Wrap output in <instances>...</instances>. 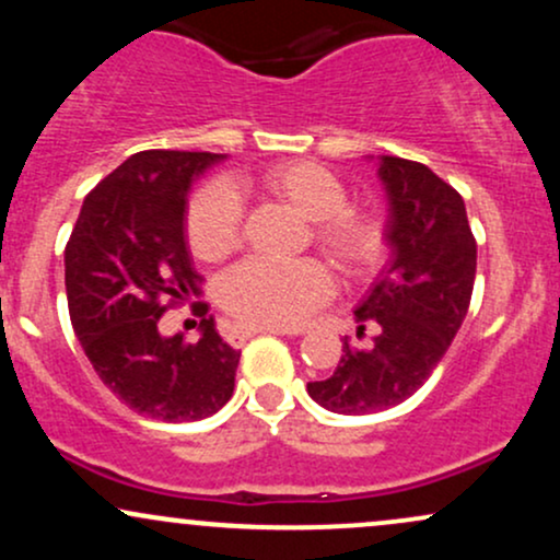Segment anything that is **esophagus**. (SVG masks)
<instances>
[{
	"label": "esophagus",
	"mask_w": 560,
	"mask_h": 560,
	"mask_svg": "<svg viewBox=\"0 0 560 560\" xmlns=\"http://www.w3.org/2000/svg\"><path fill=\"white\" fill-rule=\"evenodd\" d=\"M255 334H289L284 329H276V326H255V324H234L229 331L231 342H244V339L255 337Z\"/></svg>",
	"instance_id": "34e87169"
}]
</instances>
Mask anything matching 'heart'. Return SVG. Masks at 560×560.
Segmentation results:
<instances>
[{
	"label": "heart",
	"mask_w": 560,
	"mask_h": 560,
	"mask_svg": "<svg viewBox=\"0 0 560 560\" xmlns=\"http://www.w3.org/2000/svg\"><path fill=\"white\" fill-rule=\"evenodd\" d=\"M240 191L281 197L311 223L313 242L347 273H361L382 255V226L374 215L347 205V186L329 168L307 160L273 163L234 186L213 182L186 208V240L199 260H223L240 247L244 205ZM334 292L324 262L313 258L242 260L218 281V302L236 318L258 326L289 329L318 311Z\"/></svg>",
	"instance_id": "b5f03b06"
}]
</instances>
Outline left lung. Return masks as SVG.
<instances>
[{
	"label": "left lung",
	"mask_w": 560,
	"mask_h": 560,
	"mask_svg": "<svg viewBox=\"0 0 560 560\" xmlns=\"http://www.w3.org/2000/svg\"><path fill=\"white\" fill-rule=\"evenodd\" d=\"M378 178L389 199V266L355 307L358 334L374 326V345L345 339L329 378L307 395L331 413H378L408 400L445 358L468 313L477 276V240L464 197L427 165L382 155Z\"/></svg>",
	"instance_id": "left-lung-1"
}]
</instances>
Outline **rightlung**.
<instances>
[{
	"instance_id": "right-lung-1",
	"label": "right lung",
	"mask_w": 560,
	"mask_h": 560,
	"mask_svg": "<svg viewBox=\"0 0 560 560\" xmlns=\"http://www.w3.org/2000/svg\"><path fill=\"white\" fill-rule=\"evenodd\" d=\"M221 160L213 152H137L89 191L68 240L75 337L102 384L147 419H208L234 392L240 352L223 342L213 316L202 318L197 342L158 331L171 305L199 292L186 247V195Z\"/></svg>"
}]
</instances>
